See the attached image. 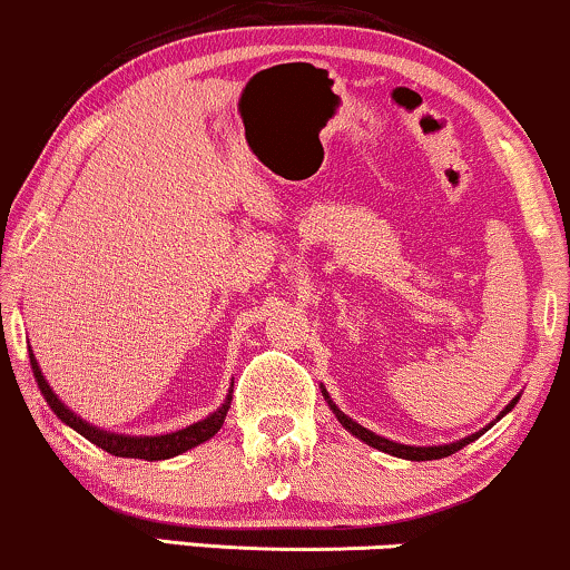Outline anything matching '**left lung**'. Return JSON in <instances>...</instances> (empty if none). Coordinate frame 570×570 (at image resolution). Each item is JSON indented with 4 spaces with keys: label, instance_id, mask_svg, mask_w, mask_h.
<instances>
[{
    "label": "left lung",
    "instance_id": "obj_1",
    "mask_svg": "<svg viewBox=\"0 0 570 570\" xmlns=\"http://www.w3.org/2000/svg\"><path fill=\"white\" fill-rule=\"evenodd\" d=\"M324 395H326V390H324ZM326 401H328V395H326ZM518 403V397L515 401L510 403V406H507L504 411H502V416L507 414V411H510L512 406H515ZM328 406H332V411L334 414H337V420H340V424L345 430H351V433L355 435V438H361L363 443H368L372 445V449H380V451H385V454H393V456H397V459H411V462H428V459H443V456H451V454H456L459 449H464V445L468 443H472L475 441V438H481L485 430H481V433H475V435H468V438H462V441H456V443H445V445H403V443H393V441H387V438H380V435H374L372 430H366V428H361L358 422H353L351 416H345L342 414V411L334 406L332 401H328Z\"/></svg>",
    "mask_w": 570,
    "mask_h": 570
}]
</instances>
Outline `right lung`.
<instances>
[{
    "label": "right lung",
    "instance_id": "1",
    "mask_svg": "<svg viewBox=\"0 0 570 570\" xmlns=\"http://www.w3.org/2000/svg\"><path fill=\"white\" fill-rule=\"evenodd\" d=\"M29 358H31V368H33V380H37L39 390H42L45 401L50 403V409L55 411V414H58V420L66 422L68 428H73L79 435H85L89 443H95L98 449L108 451V454H114V456L148 459V462H159V459H169V456L183 454V451L194 449V445L209 441L212 435H217V430L223 428L225 414H228V409H230V395H228V397H225L223 406H219L212 416H207L204 422H196V424H190V428L177 430V433H167V435L129 438V435L102 433V430L92 428V424H87L85 420H79V416L73 414L71 409H66L63 403L58 401V395L52 393L50 385H47V380L42 376V372H39L33 353H29Z\"/></svg>",
    "mask_w": 570,
    "mask_h": 570
}]
</instances>
